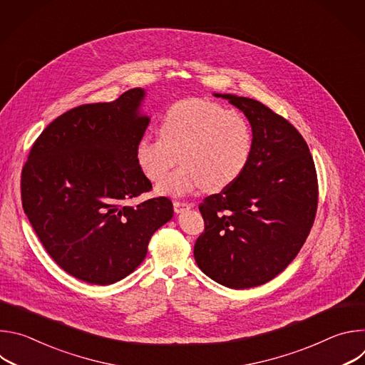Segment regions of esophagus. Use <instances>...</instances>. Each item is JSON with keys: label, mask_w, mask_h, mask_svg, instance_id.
I'll list each match as a JSON object with an SVG mask.
<instances>
[{"label": "esophagus", "mask_w": 365, "mask_h": 365, "mask_svg": "<svg viewBox=\"0 0 365 365\" xmlns=\"http://www.w3.org/2000/svg\"><path fill=\"white\" fill-rule=\"evenodd\" d=\"M193 205L192 203H187V202H179V200H175L173 202V210H175V212L176 214H180V212H183V211H186V210H190Z\"/></svg>", "instance_id": "1"}]
</instances>
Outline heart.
Masks as SVG:
<instances>
[{"label": "heart", "mask_w": 365, "mask_h": 365, "mask_svg": "<svg viewBox=\"0 0 365 365\" xmlns=\"http://www.w3.org/2000/svg\"><path fill=\"white\" fill-rule=\"evenodd\" d=\"M252 154V131L247 118L206 99L179 101L165 113L159 138L141 137L135 162L151 182L162 180L158 193L183 196L196 189L220 192L240 179Z\"/></svg>", "instance_id": "1"}]
</instances>
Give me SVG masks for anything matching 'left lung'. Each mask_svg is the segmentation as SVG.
<instances>
[{
  "mask_svg": "<svg viewBox=\"0 0 365 365\" xmlns=\"http://www.w3.org/2000/svg\"><path fill=\"white\" fill-rule=\"evenodd\" d=\"M248 118L252 154L231 186L203 199L205 231L193 255L199 269L231 289L264 284L300 251L318 210V178L302 134L264 103L231 93Z\"/></svg>",
  "mask_w": 365,
  "mask_h": 365,
  "instance_id": "left-lung-1",
  "label": "left lung"
}]
</instances>
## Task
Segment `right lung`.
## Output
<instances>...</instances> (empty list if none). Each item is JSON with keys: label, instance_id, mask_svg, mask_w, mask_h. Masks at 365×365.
Returning <instances> with one entry per match:
<instances>
[{"label": "right lung", "instance_id": "add662e5", "mask_svg": "<svg viewBox=\"0 0 365 365\" xmlns=\"http://www.w3.org/2000/svg\"><path fill=\"white\" fill-rule=\"evenodd\" d=\"M144 89L113 102L85 103L51 121L34 141L21 172L24 212L56 264L91 284H113L145 258L151 235L173 217L165 196L137 206L151 190L135 162L150 118Z\"/></svg>", "mask_w": 365, "mask_h": 365}]
</instances>
